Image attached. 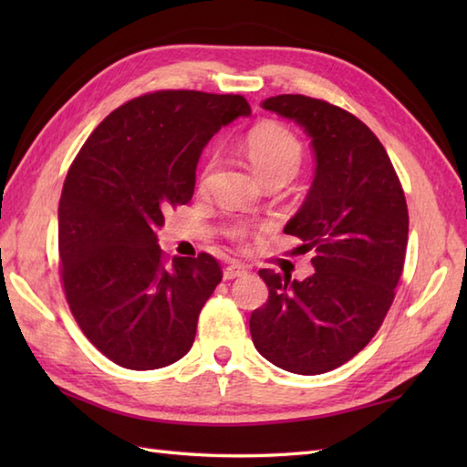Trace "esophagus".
<instances>
[{
	"label": "esophagus",
	"instance_id": "34e87169",
	"mask_svg": "<svg viewBox=\"0 0 467 467\" xmlns=\"http://www.w3.org/2000/svg\"><path fill=\"white\" fill-rule=\"evenodd\" d=\"M246 275V266L241 265V263H231L226 266V269L223 271V279L224 281H233V279H239V276H244Z\"/></svg>",
	"mask_w": 467,
	"mask_h": 467
}]
</instances>
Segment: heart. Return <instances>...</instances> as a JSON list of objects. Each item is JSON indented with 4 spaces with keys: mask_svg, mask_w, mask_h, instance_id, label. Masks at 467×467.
Masks as SVG:
<instances>
[{
    "mask_svg": "<svg viewBox=\"0 0 467 467\" xmlns=\"http://www.w3.org/2000/svg\"><path fill=\"white\" fill-rule=\"evenodd\" d=\"M244 154L249 158L254 172L259 174L265 182L273 178H291L299 172L303 162V146L289 128L276 122H263L254 126L244 140ZM211 164L206 166V172ZM228 234L233 239H243L246 234L244 224L231 226Z\"/></svg>",
    "mask_w": 467,
    "mask_h": 467,
    "instance_id": "1",
    "label": "heart"
}]
</instances>
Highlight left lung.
<instances>
[{
	"mask_svg": "<svg viewBox=\"0 0 467 467\" xmlns=\"http://www.w3.org/2000/svg\"><path fill=\"white\" fill-rule=\"evenodd\" d=\"M261 106L311 138L313 184L285 233L315 253V271L303 281L259 271L269 301L249 327L265 359L319 375L359 353L389 311L408 249V204L383 144L359 118L301 94Z\"/></svg>",
	"mask_w": 467,
	"mask_h": 467,
	"instance_id": "1",
	"label": "left lung"
}]
</instances>
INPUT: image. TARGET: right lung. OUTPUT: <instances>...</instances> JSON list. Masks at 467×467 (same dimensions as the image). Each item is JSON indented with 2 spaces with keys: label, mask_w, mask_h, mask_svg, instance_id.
Masks as SVG:
<instances>
[{
  "label": "right lung",
  "mask_w": 467,
  "mask_h": 467,
  "mask_svg": "<svg viewBox=\"0 0 467 467\" xmlns=\"http://www.w3.org/2000/svg\"><path fill=\"white\" fill-rule=\"evenodd\" d=\"M249 114L234 94H144L106 116L69 166L57 208L66 299L116 365L161 369L191 351L223 271L206 253L166 263L156 233L166 208L192 198L208 140Z\"/></svg>",
  "instance_id": "add662e5"
}]
</instances>
